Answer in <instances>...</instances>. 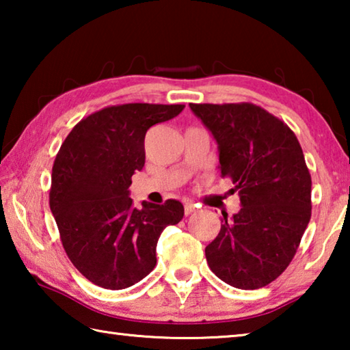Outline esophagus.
Wrapping results in <instances>:
<instances>
[{"label":"esophagus","instance_id":"esophagus-1","mask_svg":"<svg viewBox=\"0 0 350 350\" xmlns=\"http://www.w3.org/2000/svg\"><path fill=\"white\" fill-rule=\"evenodd\" d=\"M183 210H185V215L188 216L198 210V205H194L193 202H185V205H183Z\"/></svg>","mask_w":350,"mask_h":350}]
</instances>
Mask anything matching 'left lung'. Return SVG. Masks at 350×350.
I'll return each mask as SVG.
<instances>
[{"instance_id": "obj_1", "label": "left lung", "mask_w": 350, "mask_h": 350, "mask_svg": "<svg viewBox=\"0 0 350 350\" xmlns=\"http://www.w3.org/2000/svg\"><path fill=\"white\" fill-rule=\"evenodd\" d=\"M217 142L221 177L242 208L205 248L213 273L236 288L275 281L292 262L312 216V177L295 133L260 106L189 103Z\"/></svg>"}]
</instances>
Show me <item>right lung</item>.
Wrapping results in <instances>:
<instances>
[{
  "label": "right lung",
  "instance_id": "add662e5",
  "mask_svg": "<svg viewBox=\"0 0 350 350\" xmlns=\"http://www.w3.org/2000/svg\"><path fill=\"white\" fill-rule=\"evenodd\" d=\"M185 105L106 106L77 123L52 167L49 205L64 252L98 287L120 290L154 269L159 236L183 217V205L128 196L134 171L145 165V134L176 117Z\"/></svg>",
  "mask_w": 350,
  "mask_h": 350
}]
</instances>
